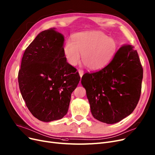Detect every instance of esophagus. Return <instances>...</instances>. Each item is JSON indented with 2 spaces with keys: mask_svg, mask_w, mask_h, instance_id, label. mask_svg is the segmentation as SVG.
<instances>
[{
  "mask_svg": "<svg viewBox=\"0 0 155 155\" xmlns=\"http://www.w3.org/2000/svg\"><path fill=\"white\" fill-rule=\"evenodd\" d=\"M78 72H79V76L81 77V78H82L83 74H84V71L83 70H80L79 69V70H78Z\"/></svg>",
  "mask_w": 155,
  "mask_h": 155,
  "instance_id": "34e87169",
  "label": "esophagus"
}]
</instances>
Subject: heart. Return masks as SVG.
<instances>
[{"instance_id":"b5f03b06","label":"heart","mask_w":155,"mask_h":155,"mask_svg":"<svg viewBox=\"0 0 155 155\" xmlns=\"http://www.w3.org/2000/svg\"><path fill=\"white\" fill-rule=\"evenodd\" d=\"M72 42L64 46L65 57L70 65L75 66L81 61L88 69L98 71L108 65L116 49L115 41L99 31H86L74 34Z\"/></svg>"}]
</instances>
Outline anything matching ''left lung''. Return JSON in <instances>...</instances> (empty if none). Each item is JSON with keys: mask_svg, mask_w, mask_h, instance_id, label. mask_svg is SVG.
<instances>
[{"mask_svg": "<svg viewBox=\"0 0 155 155\" xmlns=\"http://www.w3.org/2000/svg\"><path fill=\"white\" fill-rule=\"evenodd\" d=\"M142 78L138 53L131 45L121 47L103 69L84 74L81 84L94 118L114 124L130 114L139 101Z\"/></svg>", "mask_w": 155, "mask_h": 155, "instance_id": "obj_1", "label": "left lung"}]
</instances>
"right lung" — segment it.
Wrapping results in <instances>:
<instances>
[{
	"mask_svg": "<svg viewBox=\"0 0 155 155\" xmlns=\"http://www.w3.org/2000/svg\"><path fill=\"white\" fill-rule=\"evenodd\" d=\"M65 38L55 28L40 32L24 52L18 83L26 106L37 119L49 122L67 113L71 94L80 81L67 63Z\"/></svg>",
	"mask_w": 155,
	"mask_h": 155,
	"instance_id": "right-lung-1",
	"label": "right lung"
}]
</instances>
